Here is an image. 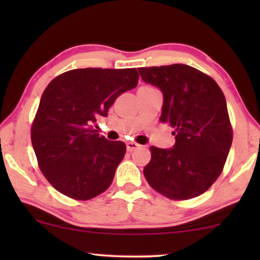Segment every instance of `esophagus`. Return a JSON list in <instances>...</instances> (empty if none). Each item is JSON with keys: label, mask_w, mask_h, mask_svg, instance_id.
<instances>
[{"label": "esophagus", "mask_w": 260, "mask_h": 260, "mask_svg": "<svg viewBox=\"0 0 260 260\" xmlns=\"http://www.w3.org/2000/svg\"><path fill=\"white\" fill-rule=\"evenodd\" d=\"M140 147H141V145L137 144L136 142H127V143H126V150L127 151H134Z\"/></svg>", "instance_id": "obj_1"}]
</instances>
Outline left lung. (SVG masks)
<instances>
[{"label": "left lung", "instance_id": "obj_1", "mask_svg": "<svg viewBox=\"0 0 260 260\" xmlns=\"http://www.w3.org/2000/svg\"><path fill=\"white\" fill-rule=\"evenodd\" d=\"M145 83L163 93L159 120L173 127L172 149L150 147L148 183L172 200L199 197L221 174L233 140L226 99L215 80L194 67H141Z\"/></svg>", "mask_w": 260, "mask_h": 260}]
</instances>
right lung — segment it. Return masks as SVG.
Listing matches in <instances>:
<instances>
[{
  "instance_id": "add662e5",
  "label": "right lung",
  "mask_w": 260,
  "mask_h": 260,
  "mask_svg": "<svg viewBox=\"0 0 260 260\" xmlns=\"http://www.w3.org/2000/svg\"><path fill=\"white\" fill-rule=\"evenodd\" d=\"M136 69H77L55 77L41 95L30 138L39 168L56 190L90 200L111 184L125 155L120 141L99 136L92 124L116 98L136 87Z\"/></svg>"
}]
</instances>
